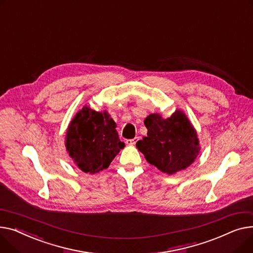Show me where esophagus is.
<instances>
[{
  "label": "esophagus",
  "mask_w": 253,
  "mask_h": 253,
  "mask_svg": "<svg viewBox=\"0 0 253 253\" xmlns=\"http://www.w3.org/2000/svg\"><path fill=\"white\" fill-rule=\"evenodd\" d=\"M138 140H139V138L138 137H136V138H133V139H129V140H126V143L127 144V145H135L137 142H138Z\"/></svg>",
  "instance_id": "34e87169"
}]
</instances>
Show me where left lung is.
Returning a JSON list of instances; mask_svg holds the SVG:
<instances>
[{
    "label": "left lung",
    "instance_id": "obj_1",
    "mask_svg": "<svg viewBox=\"0 0 253 253\" xmlns=\"http://www.w3.org/2000/svg\"><path fill=\"white\" fill-rule=\"evenodd\" d=\"M144 124L147 137L136 146L150 165L162 172L173 174L195 161L200 152L198 135L182 110H175L168 118L159 113L150 114Z\"/></svg>",
    "mask_w": 253,
    "mask_h": 253
}]
</instances>
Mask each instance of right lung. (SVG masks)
Masks as SVG:
<instances>
[{
	"label": "right lung",
	"instance_id": "obj_1",
	"mask_svg": "<svg viewBox=\"0 0 253 253\" xmlns=\"http://www.w3.org/2000/svg\"><path fill=\"white\" fill-rule=\"evenodd\" d=\"M116 124L105 110L84 105L71 120L65 136V147L78 169L85 173H97L109 167L125 148L118 138Z\"/></svg>",
	"mask_w": 253,
	"mask_h": 253
}]
</instances>
